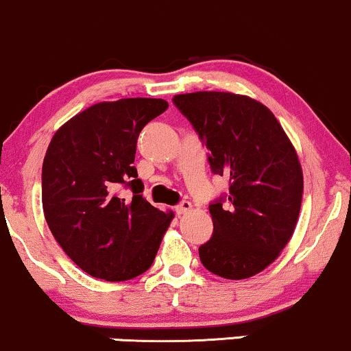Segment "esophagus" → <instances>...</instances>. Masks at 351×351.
Masks as SVG:
<instances>
[{"mask_svg": "<svg viewBox=\"0 0 351 351\" xmlns=\"http://www.w3.org/2000/svg\"><path fill=\"white\" fill-rule=\"evenodd\" d=\"M191 210H192V204L189 202V200H182V202H180L179 206L176 207L177 215H184V214H187V212H191Z\"/></svg>", "mask_w": 351, "mask_h": 351, "instance_id": "obj_1", "label": "esophagus"}]
</instances>
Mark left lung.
<instances>
[{"instance_id":"8db88e82","label":"left lung","mask_w":351,"mask_h":351,"mask_svg":"<svg viewBox=\"0 0 351 351\" xmlns=\"http://www.w3.org/2000/svg\"><path fill=\"white\" fill-rule=\"evenodd\" d=\"M174 104L210 151L214 174L230 177L228 202L208 206L214 235L200 245L208 271L243 280L265 270L292 239L303 172L277 117L249 96L220 90L176 94Z\"/></svg>"}]
</instances>
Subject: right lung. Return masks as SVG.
Masks as SVG:
<instances>
[{
	"instance_id": "obj_1",
	"label": "right lung",
	"mask_w": 351,
	"mask_h": 351,
	"mask_svg": "<svg viewBox=\"0 0 351 351\" xmlns=\"http://www.w3.org/2000/svg\"><path fill=\"white\" fill-rule=\"evenodd\" d=\"M167 101L125 97L90 106L54 132L43 160V210L66 255L108 282L131 280L154 262L174 219L147 202L134 167L139 132ZM124 185L133 199L119 194Z\"/></svg>"
}]
</instances>
